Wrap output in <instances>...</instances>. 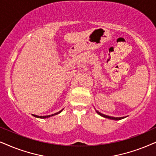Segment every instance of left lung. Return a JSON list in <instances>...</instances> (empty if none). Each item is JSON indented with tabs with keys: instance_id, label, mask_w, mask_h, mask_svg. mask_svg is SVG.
I'll use <instances>...</instances> for the list:
<instances>
[{
	"instance_id": "left-lung-1",
	"label": "left lung",
	"mask_w": 156,
	"mask_h": 156,
	"mask_svg": "<svg viewBox=\"0 0 156 156\" xmlns=\"http://www.w3.org/2000/svg\"><path fill=\"white\" fill-rule=\"evenodd\" d=\"M96 113L99 114L100 116H101V117H105V118H108V119H113V120H120V119H124V118H125L126 117H110V116H108V115H105V114H101V112H98L97 110H96Z\"/></svg>"
}]
</instances>
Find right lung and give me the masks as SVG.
Wrapping results in <instances>:
<instances>
[{
  "mask_svg": "<svg viewBox=\"0 0 156 156\" xmlns=\"http://www.w3.org/2000/svg\"><path fill=\"white\" fill-rule=\"evenodd\" d=\"M64 109H62V110H60V112H57V113H55V114H51V115H47V116H37V115H35V114H32L33 116H34V117H37V118H40V119H46V118H49V117H52V116H55V115H57V114H60L61 112L62 111V110H63Z\"/></svg>",
  "mask_w": 156,
  "mask_h": 156,
  "instance_id": "right-lung-1",
  "label": "right lung"
}]
</instances>
